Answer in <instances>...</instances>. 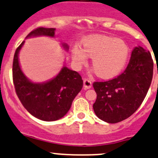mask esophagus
Here are the masks:
<instances>
[{"label": "esophagus", "mask_w": 158, "mask_h": 158, "mask_svg": "<svg viewBox=\"0 0 158 158\" xmlns=\"http://www.w3.org/2000/svg\"><path fill=\"white\" fill-rule=\"evenodd\" d=\"M84 87L85 89H89L92 87V82L90 79H84Z\"/></svg>", "instance_id": "34e87169"}]
</instances>
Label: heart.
I'll list each match as a JSON object with an SVG mask.
<instances>
[{
    "label": "heart",
    "instance_id": "heart-1",
    "mask_svg": "<svg viewBox=\"0 0 158 158\" xmlns=\"http://www.w3.org/2000/svg\"><path fill=\"white\" fill-rule=\"evenodd\" d=\"M128 55V45L124 41L103 35L87 39L83 43V48L75 45L71 50L76 66L84 64L88 55L92 57V66L96 74L106 78L115 76L121 71Z\"/></svg>",
    "mask_w": 158,
    "mask_h": 158
}]
</instances>
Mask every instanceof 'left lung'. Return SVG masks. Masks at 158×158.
Segmentation results:
<instances>
[{"label": "left lung", "mask_w": 158, "mask_h": 158, "mask_svg": "<svg viewBox=\"0 0 158 158\" xmlns=\"http://www.w3.org/2000/svg\"><path fill=\"white\" fill-rule=\"evenodd\" d=\"M153 68L150 52L135 47L123 73L109 81L94 82L97 97L93 108L97 116L108 123H119L131 116L147 95Z\"/></svg>", "instance_id": "1"}]
</instances>
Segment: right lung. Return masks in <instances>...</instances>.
<instances>
[{
	"mask_svg": "<svg viewBox=\"0 0 158 158\" xmlns=\"http://www.w3.org/2000/svg\"><path fill=\"white\" fill-rule=\"evenodd\" d=\"M54 28L38 27L28 34L54 36ZM24 41L17 47L13 61V81L16 94L24 108L35 118L43 121H55L62 118L71 108V103L83 87L79 73L64 67L59 74L44 84H34L21 71L18 53ZM68 49L67 45H64Z\"/></svg>",
	"mask_w": 158,
	"mask_h": 158,
	"instance_id": "add662e5",
	"label": "right lung"
}]
</instances>
